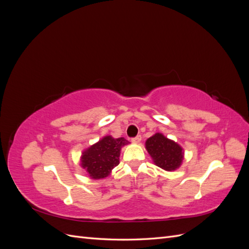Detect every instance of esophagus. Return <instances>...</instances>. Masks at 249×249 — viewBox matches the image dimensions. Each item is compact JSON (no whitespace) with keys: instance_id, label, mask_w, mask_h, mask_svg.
Listing matches in <instances>:
<instances>
[{"instance_id":"1","label":"esophagus","mask_w":249,"mask_h":249,"mask_svg":"<svg viewBox=\"0 0 249 249\" xmlns=\"http://www.w3.org/2000/svg\"><path fill=\"white\" fill-rule=\"evenodd\" d=\"M140 141H141V136H140V135H138V136H136V137L132 138V142H134V143H139Z\"/></svg>"}]
</instances>
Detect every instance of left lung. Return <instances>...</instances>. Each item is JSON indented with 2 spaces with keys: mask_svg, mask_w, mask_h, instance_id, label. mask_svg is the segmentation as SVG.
<instances>
[{
  "mask_svg": "<svg viewBox=\"0 0 249 249\" xmlns=\"http://www.w3.org/2000/svg\"><path fill=\"white\" fill-rule=\"evenodd\" d=\"M145 148L157 166L167 171L178 169L184 159L183 148L161 133L149 137L145 142Z\"/></svg>",
  "mask_w": 249,
  "mask_h": 249,
  "instance_id": "left-lung-1",
  "label": "left lung"
}]
</instances>
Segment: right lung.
I'll list each match as a JSON object with an SVG mask.
<instances>
[{
    "label": "right lung",
    "mask_w": 249,
    "mask_h": 249,
    "mask_svg": "<svg viewBox=\"0 0 249 249\" xmlns=\"http://www.w3.org/2000/svg\"><path fill=\"white\" fill-rule=\"evenodd\" d=\"M125 144H129V141L124 137H104L83 152L81 166L93 179L106 178L119 164L120 149Z\"/></svg>",
    "instance_id": "add662e5"
}]
</instances>
